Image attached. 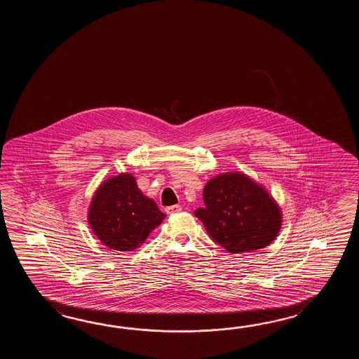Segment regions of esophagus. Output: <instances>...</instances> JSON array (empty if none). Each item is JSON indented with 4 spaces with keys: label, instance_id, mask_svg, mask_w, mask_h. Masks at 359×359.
I'll list each match as a JSON object with an SVG mask.
<instances>
[{
    "label": "esophagus",
    "instance_id": "1",
    "mask_svg": "<svg viewBox=\"0 0 359 359\" xmlns=\"http://www.w3.org/2000/svg\"><path fill=\"white\" fill-rule=\"evenodd\" d=\"M182 210V206L181 205H172L168 206L167 209H165V212L168 214H176L180 213Z\"/></svg>",
    "mask_w": 359,
    "mask_h": 359
}]
</instances>
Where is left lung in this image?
Listing matches in <instances>:
<instances>
[{
	"instance_id": "obj_1",
	"label": "left lung",
	"mask_w": 359,
	"mask_h": 359,
	"mask_svg": "<svg viewBox=\"0 0 359 359\" xmlns=\"http://www.w3.org/2000/svg\"><path fill=\"white\" fill-rule=\"evenodd\" d=\"M204 208L194 214L209 236L231 254L271 244L281 229V212L267 191L243 173L214 177L203 191Z\"/></svg>"
}]
</instances>
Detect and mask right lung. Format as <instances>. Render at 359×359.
<instances>
[{"label":"right lung","instance_id":"add662e5","mask_svg":"<svg viewBox=\"0 0 359 359\" xmlns=\"http://www.w3.org/2000/svg\"><path fill=\"white\" fill-rule=\"evenodd\" d=\"M165 218L153 198H146L135 177L119 175L100 186L92 198L88 223L102 244L118 252L140 248Z\"/></svg>","mask_w":359,"mask_h":359}]
</instances>
